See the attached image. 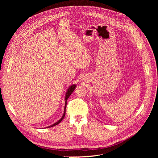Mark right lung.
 Listing matches in <instances>:
<instances>
[{
    "mask_svg": "<svg viewBox=\"0 0 158 158\" xmlns=\"http://www.w3.org/2000/svg\"><path fill=\"white\" fill-rule=\"evenodd\" d=\"M76 88V85H71L69 88H68V89H67V91H66V95H65V106H64V113H63V117L58 120L57 122H56V123H54V124H52V125H51V126H48V127H45V128H49V127H53V126H56V125H57L58 123H60L62 120H63V119L64 118V116H65V113H66V101H67V100H68V98L70 96V95L72 94V92H73L74 91V89H75V88Z\"/></svg>",
    "mask_w": 158,
    "mask_h": 158,
    "instance_id": "right-lung-1",
    "label": "right lung"
}]
</instances>
